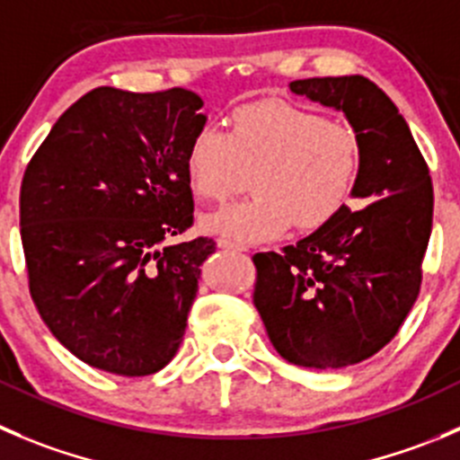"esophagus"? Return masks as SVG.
Instances as JSON below:
<instances>
[{"instance_id": "34e87169", "label": "esophagus", "mask_w": 460, "mask_h": 460, "mask_svg": "<svg viewBox=\"0 0 460 460\" xmlns=\"http://www.w3.org/2000/svg\"><path fill=\"white\" fill-rule=\"evenodd\" d=\"M217 247H220V249H229V252H244L243 244L231 243V240H226V238H220V240H217Z\"/></svg>"}]
</instances>
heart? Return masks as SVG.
<instances>
[{"instance_id":"b5f03b06","label":"heart","mask_w":460,"mask_h":460,"mask_svg":"<svg viewBox=\"0 0 460 460\" xmlns=\"http://www.w3.org/2000/svg\"><path fill=\"white\" fill-rule=\"evenodd\" d=\"M358 168L353 128L283 101L240 107L231 132L204 126L186 150V177L199 199L222 202L253 172V198L202 217L208 234L234 243L325 225L349 199Z\"/></svg>"}]
</instances>
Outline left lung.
I'll use <instances>...</instances> for the list:
<instances>
[{
    "label": "left lung",
    "instance_id": "left-lung-1",
    "mask_svg": "<svg viewBox=\"0 0 460 460\" xmlns=\"http://www.w3.org/2000/svg\"><path fill=\"white\" fill-rule=\"evenodd\" d=\"M343 111L359 141L350 198L314 234L253 256V305L276 353L305 368H343L395 337L416 303L431 235L434 189L407 121L364 75L289 83Z\"/></svg>",
    "mask_w": 460,
    "mask_h": 460
}]
</instances>
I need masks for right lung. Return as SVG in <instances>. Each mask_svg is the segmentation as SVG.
Segmentation results:
<instances>
[{"label":"right lung","instance_id":"1","mask_svg":"<svg viewBox=\"0 0 460 460\" xmlns=\"http://www.w3.org/2000/svg\"><path fill=\"white\" fill-rule=\"evenodd\" d=\"M189 89L96 87L51 128L20 190L29 289L84 364L141 377L175 358L211 238L193 225L186 150L207 123Z\"/></svg>","mask_w":460,"mask_h":460}]
</instances>
